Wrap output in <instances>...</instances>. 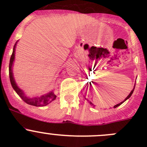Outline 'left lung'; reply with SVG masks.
<instances>
[{
	"mask_svg": "<svg viewBox=\"0 0 147 147\" xmlns=\"http://www.w3.org/2000/svg\"><path fill=\"white\" fill-rule=\"evenodd\" d=\"M134 88H135V86H134V88H133V90H131V92H130V93H129V95H128V96H127V97H126V98H125V100H124V101H123V102H120V103H119V104H117V105H115V106H114V108H116V107H118V106H119V105H121V104H122V103H123V102H125V101H126V100H128V99H129V97H131V94H132L133 92H134ZM90 104H92V102H90ZM92 105H93V104H92Z\"/></svg>",
	"mask_w": 147,
	"mask_h": 147,
	"instance_id": "8db88e82",
	"label": "left lung"
}]
</instances>
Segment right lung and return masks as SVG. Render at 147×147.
Returning <instances> with one entry per match:
<instances>
[{"label":"right lung","instance_id":"add662e5","mask_svg":"<svg viewBox=\"0 0 147 147\" xmlns=\"http://www.w3.org/2000/svg\"><path fill=\"white\" fill-rule=\"evenodd\" d=\"M17 44V42L15 44L14 47H13V53L10 57V63H9V77H10V81L11 83V85L13 87V90L16 92L18 94L20 97V98L23 100L25 102L28 104V105H33L35 107H44L50 104V102H53L56 99V95L55 94V92L53 91H50L47 94H43L41 96H37V97H28L26 94H24L23 91L20 90L18 87L17 84H16V81H15L14 78H13V69H12V67H13V62H14L15 59V51H16V46Z\"/></svg>","mask_w":147,"mask_h":147}]
</instances>
